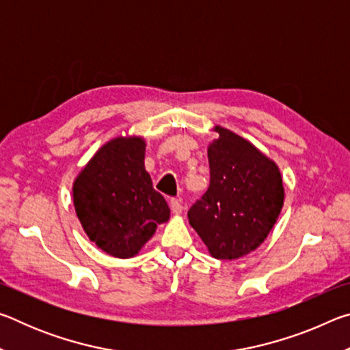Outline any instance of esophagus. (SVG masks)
<instances>
[{
    "label": "esophagus",
    "instance_id": "34e87169",
    "mask_svg": "<svg viewBox=\"0 0 350 350\" xmlns=\"http://www.w3.org/2000/svg\"><path fill=\"white\" fill-rule=\"evenodd\" d=\"M170 205H171V210H173L174 215H180V213H182V204H180V200L171 199Z\"/></svg>",
    "mask_w": 350,
    "mask_h": 350
}]
</instances>
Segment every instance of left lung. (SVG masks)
Returning <instances> with one entry per match:
<instances>
[{"label":"left lung","instance_id":"1","mask_svg":"<svg viewBox=\"0 0 350 350\" xmlns=\"http://www.w3.org/2000/svg\"><path fill=\"white\" fill-rule=\"evenodd\" d=\"M208 146L210 187L188 219L216 259H238L262 244L284 204L276 163L250 142L216 126Z\"/></svg>","mask_w":350,"mask_h":350}]
</instances>
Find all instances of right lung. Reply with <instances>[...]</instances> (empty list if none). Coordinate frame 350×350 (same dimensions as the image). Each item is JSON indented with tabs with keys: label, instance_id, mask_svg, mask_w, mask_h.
<instances>
[{
	"label": "right lung",
	"instance_id": "1",
	"mask_svg": "<svg viewBox=\"0 0 350 350\" xmlns=\"http://www.w3.org/2000/svg\"><path fill=\"white\" fill-rule=\"evenodd\" d=\"M145 142L117 137L74 182V206L86 234L111 256L133 258L170 219L167 200L145 170Z\"/></svg>",
	"mask_w": 350,
	"mask_h": 350
}]
</instances>
